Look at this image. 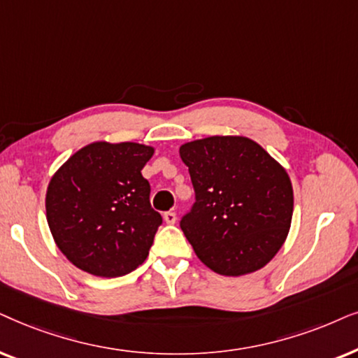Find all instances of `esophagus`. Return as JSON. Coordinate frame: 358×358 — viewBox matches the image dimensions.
I'll return each instance as SVG.
<instances>
[{
  "label": "esophagus",
  "instance_id": "34e87169",
  "mask_svg": "<svg viewBox=\"0 0 358 358\" xmlns=\"http://www.w3.org/2000/svg\"><path fill=\"white\" fill-rule=\"evenodd\" d=\"M164 219H165L166 224H175L176 222V214L173 211H166L164 214Z\"/></svg>",
  "mask_w": 358,
  "mask_h": 358
}]
</instances>
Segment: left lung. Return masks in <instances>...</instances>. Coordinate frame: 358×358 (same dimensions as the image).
Masks as SVG:
<instances>
[{
    "label": "left lung",
    "mask_w": 358,
    "mask_h": 358,
    "mask_svg": "<svg viewBox=\"0 0 358 358\" xmlns=\"http://www.w3.org/2000/svg\"><path fill=\"white\" fill-rule=\"evenodd\" d=\"M180 157L196 199L180 227L198 259L226 276L268 264L292 226L293 187L287 170L242 136L187 142Z\"/></svg>",
    "instance_id": "obj_1"
}]
</instances>
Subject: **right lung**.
I'll return each mask as SVG.
<instances>
[{"instance_id":"right-lung-1","label":"right lung","mask_w":358,"mask_h":358,"mask_svg":"<svg viewBox=\"0 0 358 358\" xmlns=\"http://www.w3.org/2000/svg\"><path fill=\"white\" fill-rule=\"evenodd\" d=\"M154 147L93 142L52 176L47 222L62 254L80 270L113 278L144 264L162 224L141 170Z\"/></svg>"}]
</instances>
